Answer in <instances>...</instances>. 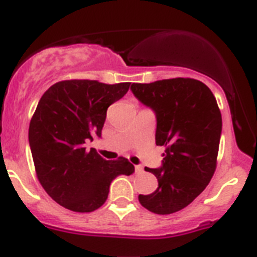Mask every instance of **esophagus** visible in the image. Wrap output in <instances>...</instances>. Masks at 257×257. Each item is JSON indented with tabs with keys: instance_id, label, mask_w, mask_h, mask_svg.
<instances>
[{
	"instance_id": "esophagus-1",
	"label": "esophagus",
	"mask_w": 257,
	"mask_h": 257,
	"mask_svg": "<svg viewBox=\"0 0 257 257\" xmlns=\"http://www.w3.org/2000/svg\"><path fill=\"white\" fill-rule=\"evenodd\" d=\"M136 172H137V173H142V172H144V168H142L141 166H136Z\"/></svg>"
}]
</instances>
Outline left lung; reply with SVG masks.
<instances>
[{"label": "left lung", "mask_w": 257, "mask_h": 257, "mask_svg": "<svg viewBox=\"0 0 257 257\" xmlns=\"http://www.w3.org/2000/svg\"><path fill=\"white\" fill-rule=\"evenodd\" d=\"M138 101L156 116L155 142L166 147L162 167L145 168L158 178V189L138 195L156 215L181 211L211 181L217 162L222 119L215 95L199 80H159L132 84Z\"/></svg>", "instance_id": "8db88e82"}]
</instances>
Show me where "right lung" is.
Wrapping results in <instances>:
<instances>
[{
    "instance_id": "right-lung-1",
    "label": "right lung",
    "mask_w": 257,
    "mask_h": 257,
    "mask_svg": "<svg viewBox=\"0 0 257 257\" xmlns=\"http://www.w3.org/2000/svg\"><path fill=\"white\" fill-rule=\"evenodd\" d=\"M131 82L64 80L40 99L28 140L36 175L46 193L73 212H93L106 202L110 185L135 166L125 158L106 160L85 144L101 137L107 108L126 94Z\"/></svg>"
}]
</instances>
